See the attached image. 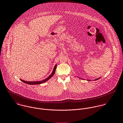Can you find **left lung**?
I'll return each instance as SVG.
<instances>
[{
  "instance_id": "1",
  "label": "left lung",
  "mask_w": 123,
  "mask_h": 123,
  "mask_svg": "<svg viewBox=\"0 0 123 123\" xmlns=\"http://www.w3.org/2000/svg\"><path fill=\"white\" fill-rule=\"evenodd\" d=\"M100 77H99V78H97V79H96L94 80H95H95H98V79H100ZM88 81H91V80H88Z\"/></svg>"
}]
</instances>
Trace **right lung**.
<instances>
[{
  "label": "right lung",
  "instance_id": "add662e5",
  "mask_svg": "<svg viewBox=\"0 0 123 123\" xmlns=\"http://www.w3.org/2000/svg\"><path fill=\"white\" fill-rule=\"evenodd\" d=\"M56 68V65H55V67L53 69V72L52 73V74L47 78L45 79L44 80H43L42 81H35V82H27V81H24L23 80H22V79H20L21 81H22V82L25 83H27L28 84H31V85H34V84H41L43 82H47V81H48L49 79H50L52 76L54 74H55V69Z\"/></svg>",
  "mask_w": 123,
  "mask_h": 123
}]
</instances>
